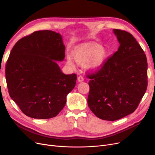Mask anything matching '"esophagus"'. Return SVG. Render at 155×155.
<instances>
[{
  "label": "esophagus",
  "mask_w": 155,
  "mask_h": 155,
  "mask_svg": "<svg viewBox=\"0 0 155 155\" xmlns=\"http://www.w3.org/2000/svg\"><path fill=\"white\" fill-rule=\"evenodd\" d=\"M84 81V79H83V78L81 76H79V77L78 78V82H82V81Z\"/></svg>",
  "instance_id": "obj_1"
}]
</instances>
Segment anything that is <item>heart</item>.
<instances>
[{"label":"heart","instance_id":"heart-1","mask_svg":"<svg viewBox=\"0 0 155 155\" xmlns=\"http://www.w3.org/2000/svg\"><path fill=\"white\" fill-rule=\"evenodd\" d=\"M73 57L79 64H87L88 68L92 71H97L104 66L107 58V51L100 45L91 44L81 46L73 51ZM67 63L74 69L76 65L74 59L68 56Z\"/></svg>","mask_w":155,"mask_h":155}]
</instances>
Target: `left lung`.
Masks as SVG:
<instances>
[{
    "label": "left lung",
    "instance_id": "1",
    "mask_svg": "<svg viewBox=\"0 0 155 155\" xmlns=\"http://www.w3.org/2000/svg\"><path fill=\"white\" fill-rule=\"evenodd\" d=\"M113 32L120 46L101 68L89 75L87 102L97 118L115 121L137 109L147 87L146 55L130 33Z\"/></svg>",
    "mask_w": 155,
    "mask_h": 155
}]
</instances>
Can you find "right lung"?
I'll return each mask as SVG.
<instances>
[{"mask_svg": "<svg viewBox=\"0 0 155 155\" xmlns=\"http://www.w3.org/2000/svg\"><path fill=\"white\" fill-rule=\"evenodd\" d=\"M61 34L37 31L13 46L6 65V79L12 99L27 116L48 119L64 107L76 85L75 74L62 72L56 61L64 59Z\"/></svg>", "mask_w": 155, "mask_h": 155, "instance_id": "right-lung-1", "label": "right lung"}]
</instances>
